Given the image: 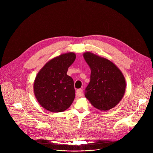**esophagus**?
<instances>
[{"instance_id":"34e87169","label":"esophagus","mask_w":153,"mask_h":153,"mask_svg":"<svg viewBox=\"0 0 153 153\" xmlns=\"http://www.w3.org/2000/svg\"><path fill=\"white\" fill-rule=\"evenodd\" d=\"M83 90L82 89H78L76 91V96H82L83 95Z\"/></svg>"}]
</instances>
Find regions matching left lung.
Returning a JSON list of instances; mask_svg holds the SVG:
<instances>
[{"instance_id":"1","label":"left lung","mask_w":153,"mask_h":153,"mask_svg":"<svg viewBox=\"0 0 153 153\" xmlns=\"http://www.w3.org/2000/svg\"><path fill=\"white\" fill-rule=\"evenodd\" d=\"M83 57L91 68L90 82L85 90V96L101 111H108L122 99L126 83L123 74L116 65L106 59L90 52Z\"/></svg>"}]
</instances>
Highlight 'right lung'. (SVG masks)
<instances>
[{"mask_svg":"<svg viewBox=\"0 0 153 153\" xmlns=\"http://www.w3.org/2000/svg\"><path fill=\"white\" fill-rule=\"evenodd\" d=\"M76 54H61L47 62L38 73L34 92L39 104L46 110L59 113L66 110L75 97L73 79L67 74Z\"/></svg>","mask_w":153,"mask_h":153,"instance_id":"1","label":"right lung"}]
</instances>
